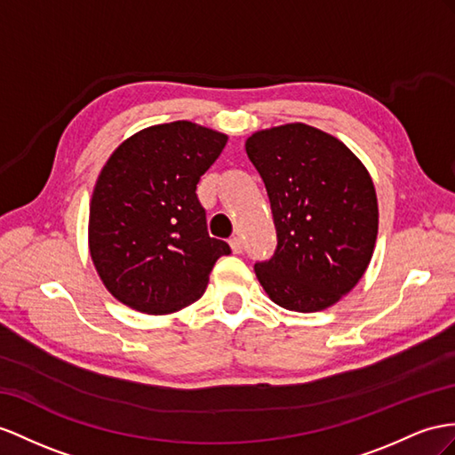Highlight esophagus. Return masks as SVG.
Returning a JSON list of instances; mask_svg holds the SVG:
<instances>
[{
  "label": "esophagus",
  "mask_w": 455,
  "mask_h": 455,
  "mask_svg": "<svg viewBox=\"0 0 455 455\" xmlns=\"http://www.w3.org/2000/svg\"><path fill=\"white\" fill-rule=\"evenodd\" d=\"M228 243H230V250H232V251H235V253H242L243 242H242L240 236H232V238L228 240Z\"/></svg>",
  "instance_id": "1"
}]
</instances>
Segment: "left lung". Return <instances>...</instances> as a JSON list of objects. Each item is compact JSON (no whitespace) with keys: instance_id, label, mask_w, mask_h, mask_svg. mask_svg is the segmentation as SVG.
<instances>
[{"instance_id":"obj_1","label":"left lung","mask_w":455,"mask_h":455,"mask_svg":"<svg viewBox=\"0 0 455 455\" xmlns=\"http://www.w3.org/2000/svg\"><path fill=\"white\" fill-rule=\"evenodd\" d=\"M246 154L265 182L278 246L255 265L267 296L288 311L340 301L365 275L379 235L375 184L339 138L306 123L263 128Z\"/></svg>"}]
</instances>
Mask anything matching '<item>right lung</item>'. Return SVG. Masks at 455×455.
<instances>
[{
	"instance_id": "obj_1",
	"label": "right lung",
	"mask_w": 455,
	"mask_h": 455,
	"mask_svg": "<svg viewBox=\"0 0 455 455\" xmlns=\"http://www.w3.org/2000/svg\"><path fill=\"white\" fill-rule=\"evenodd\" d=\"M228 136L192 121L142 128L115 148L90 200L88 250L109 294L148 315H171L205 292L215 261L196 184Z\"/></svg>"
}]
</instances>
